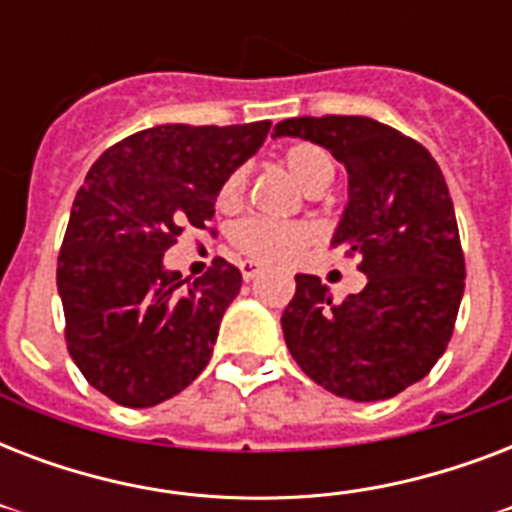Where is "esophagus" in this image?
Listing matches in <instances>:
<instances>
[{
    "instance_id": "esophagus-1",
    "label": "esophagus",
    "mask_w": 512,
    "mask_h": 512,
    "mask_svg": "<svg viewBox=\"0 0 512 512\" xmlns=\"http://www.w3.org/2000/svg\"><path fill=\"white\" fill-rule=\"evenodd\" d=\"M260 273H263V268L257 263H252V260H244V263H241V276H244V281L257 279Z\"/></svg>"
}]
</instances>
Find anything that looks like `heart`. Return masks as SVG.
<instances>
[{"mask_svg":"<svg viewBox=\"0 0 512 512\" xmlns=\"http://www.w3.org/2000/svg\"><path fill=\"white\" fill-rule=\"evenodd\" d=\"M281 164L308 196H319L321 191H327L337 175L335 159L313 143H297V146L287 148L281 156ZM244 188H247V170L236 167L223 177V183L217 188V207H239L244 199ZM311 241L313 231L308 225L281 223V220H265V217H249L233 231V244L244 255L268 265L292 263Z\"/></svg>","mask_w":512,"mask_h":512,"instance_id":"1","label":"heart"}]
</instances>
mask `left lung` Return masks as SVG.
<instances>
[{
    "instance_id": "left-lung-1",
    "label": "left lung",
    "mask_w": 512,
    "mask_h": 512,
    "mask_svg": "<svg viewBox=\"0 0 512 512\" xmlns=\"http://www.w3.org/2000/svg\"><path fill=\"white\" fill-rule=\"evenodd\" d=\"M273 138L327 148L348 172L332 247L361 260L366 287L335 303L319 276L297 273L284 340L313 382L350 401H382L444 356L465 292L454 204L436 159L366 116H300Z\"/></svg>"
}]
</instances>
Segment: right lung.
<instances>
[{
    "instance_id": "obj_1",
    "label": "right lung",
    "mask_w": 512,
    "mask_h": 512,
    "mask_svg": "<svg viewBox=\"0 0 512 512\" xmlns=\"http://www.w3.org/2000/svg\"><path fill=\"white\" fill-rule=\"evenodd\" d=\"M271 122L159 124L92 164L58 257L66 342L92 388L130 409L188 388L209 364L241 273L215 260L191 284L164 265L185 225L207 228L217 188L257 154Z\"/></svg>"
}]
</instances>
